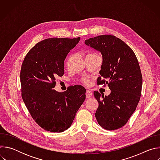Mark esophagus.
Here are the masks:
<instances>
[{
  "instance_id": "34e87169",
  "label": "esophagus",
  "mask_w": 160,
  "mask_h": 160,
  "mask_svg": "<svg viewBox=\"0 0 160 160\" xmlns=\"http://www.w3.org/2000/svg\"><path fill=\"white\" fill-rule=\"evenodd\" d=\"M85 96H86L87 98H90L91 96H92V92H91V91H90V90H87L86 92H85Z\"/></svg>"
}]
</instances>
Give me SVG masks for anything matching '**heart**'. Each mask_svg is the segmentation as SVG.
I'll return each instance as SVG.
<instances>
[{"mask_svg":"<svg viewBox=\"0 0 160 160\" xmlns=\"http://www.w3.org/2000/svg\"><path fill=\"white\" fill-rule=\"evenodd\" d=\"M82 82H83V84L86 85H88L89 83H90V80L88 78H83L82 79Z\"/></svg>","mask_w":160,"mask_h":160,"instance_id":"1","label":"heart"}]
</instances>
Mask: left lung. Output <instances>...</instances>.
Instances as JSON below:
<instances>
[{
    "instance_id": "8db88e82",
    "label": "left lung",
    "mask_w": 160,
    "mask_h": 160,
    "mask_svg": "<svg viewBox=\"0 0 160 160\" xmlns=\"http://www.w3.org/2000/svg\"><path fill=\"white\" fill-rule=\"evenodd\" d=\"M85 43L101 53L97 83L108 84L111 91L108 96L94 92L99 102L96 118L103 128L117 130L127 123L141 98L142 77L138 60L128 45L114 35H99Z\"/></svg>"
}]
</instances>
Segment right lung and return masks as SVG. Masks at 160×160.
Returning a JSON list of instances; mask_svg holds the SVG:
<instances>
[{
  "instance_id": "1",
  "label": "right lung",
  "mask_w": 160,
  "mask_h": 160,
  "mask_svg": "<svg viewBox=\"0 0 160 160\" xmlns=\"http://www.w3.org/2000/svg\"><path fill=\"white\" fill-rule=\"evenodd\" d=\"M75 38H51L37 43L25 56L20 72L21 96L35 122L51 132H62L72 125L85 99V88L68 87L53 89L56 78L64 75V61L79 42Z\"/></svg>"
}]
</instances>
